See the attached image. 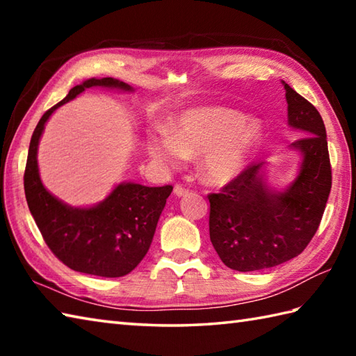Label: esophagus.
<instances>
[{"instance_id":"1","label":"esophagus","mask_w":356,"mask_h":356,"mask_svg":"<svg viewBox=\"0 0 356 356\" xmlns=\"http://www.w3.org/2000/svg\"><path fill=\"white\" fill-rule=\"evenodd\" d=\"M174 195H177V197H184V195H186L188 194V190H185L184 186H180V185H176L174 186Z\"/></svg>"}]
</instances>
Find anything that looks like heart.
I'll return each mask as SVG.
<instances>
[{
    "label": "heart",
    "mask_w": 356,
    "mask_h": 356,
    "mask_svg": "<svg viewBox=\"0 0 356 356\" xmlns=\"http://www.w3.org/2000/svg\"><path fill=\"white\" fill-rule=\"evenodd\" d=\"M263 128L243 113L226 107H199L184 111L172 124V133L161 131L148 139L147 148L156 162L177 166L185 157H197L199 176L211 186L236 180L251 163Z\"/></svg>",
    "instance_id": "heart-1"
}]
</instances>
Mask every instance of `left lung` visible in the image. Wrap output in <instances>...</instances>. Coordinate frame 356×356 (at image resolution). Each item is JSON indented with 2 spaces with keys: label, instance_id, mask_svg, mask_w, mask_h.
I'll return each mask as SVG.
<instances>
[{
  "label": "left lung",
  "instance_id": "1",
  "mask_svg": "<svg viewBox=\"0 0 356 356\" xmlns=\"http://www.w3.org/2000/svg\"><path fill=\"white\" fill-rule=\"evenodd\" d=\"M287 125L301 131L289 145L301 161L297 176L282 190L268 184L266 163H254L209 194V238L226 266L261 270L305 251L321 222L332 188L326 127L318 110L286 84Z\"/></svg>",
  "mask_w": 356,
  "mask_h": 356
}]
</instances>
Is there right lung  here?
<instances>
[{"label":"right lung","instance_id":"obj_1","mask_svg":"<svg viewBox=\"0 0 356 356\" xmlns=\"http://www.w3.org/2000/svg\"><path fill=\"white\" fill-rule=\"evenodd\" d=\"M92 87L134 92L131 86L115 78H90L45 111L30 139L24 191L45 243L65 266L82 274L115 278L130 274L147 255L172 186L120 182L96 205L72 207L42 185L38 147L45 124L55 110Z\"/></svg>","mask_w":356,"mask_h":356}]
</instances>
